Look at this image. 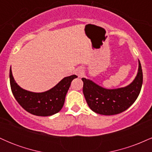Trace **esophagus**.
Segmentation results:
<instances>
[{"label": "esophagus", "mask_w": 152, "mask_h": 152, "mask_svg": "<svg viewBox=\"0 0 152 152\" xmlns=\"http://www.w3.org/2000/svg\"><path fill=\"white\" fill-rule=\"evenodd\" d=\"M75 74L77 75L78 77H81V76H83V74H84V72H83V69L80 68V69H77L75 71Z\"/></svg>", "instance_id": "esophagus-1"}]
</instances>
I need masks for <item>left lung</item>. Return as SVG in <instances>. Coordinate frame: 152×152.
Masks as SVG:
<instances>
[{
  "label": "left lung",
  "mask_w": 152,
  "mask_h": 152,
  "mask_svg": "<svg viewBox=\"0 0 152 152\" xmlns=\"http://www.w3.org/2000/svg\"><path fill=\"white\" fill-rule=\"evenodd\" d=\"M83 93L92 111L102 115L118 114L129 108L139 96L143 83L142 66L139 61V70L135 79L126 87L106 89L91 80L82 78Z\"/></svg>",
  "instance_id": "8db88e82"
}]
</instances>
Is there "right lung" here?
Returning <instances> with one entry per match:
<instances>
[{"instance_id":"1","label":"right lung","mask_w":152,"mask_h":152,"mask_svg":"<svg viewBox=\"0 0 152 152\" xmlns=\"http://www.w3.org/2000/svg\"><path fill=\"white\" fill-rule=\"evenodd\" d=\"M76 75L65 77L56 86L43 93H34L23 89L15 83L10 69V83L12 93L20 106L31 114L39 116H51L59 112L65 97Z\"/></svg>"}]
</instances>
